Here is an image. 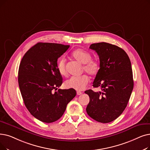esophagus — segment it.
<instances>
[{
	"instance_id": "1",
	"label": "esophagus",
	"mask_w": 150,
	"mask_h": 150,
	"mask_svg": "<svg viewBox=\"0 0 150 150\" xmlns=\"http://www.w3.org/2000/svg\"><path fill=\"white\" fill-rule=\"evenodd\" d=\"M76 94H77V95L80 96V95L82 94H83V93H82V92H80V91H77V92H76Z\"/></svg>"
}]
</instances>
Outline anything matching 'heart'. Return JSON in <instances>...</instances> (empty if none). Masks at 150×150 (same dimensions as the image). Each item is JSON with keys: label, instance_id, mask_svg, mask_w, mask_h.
Returning a JSON list of instances; mask_svg holds the SVG:
<instances>
[{"label": "heart", "instance_id": "obj_1", "mask_svg": "<svg viewBox=\"0 0 150 150\" xmlns=\"http://www.w3.org/2000/svg\"><path fill=\"white\" fill-rule=\"evenodd\" d=\"M74 59L83 64V71L91 76H95L99 74L100 70V62L95 59H92V56L89 52L81 49H77L74 51L71 54ZM57 69L60 75H67L66 69V61L64 58H61L58 61ZM89 81L88 76L82 75L79 77H71L65 82V86L67 88L74 89L76 91L83 90L86 87Z\"/></svg>", "mask_w": 150, "mask_h": 150}]
</instances>
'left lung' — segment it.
Listing matches in <instances>:
<instances>
[{
	"instance_id": "obj_1",
	"label": "left lung",
	"mask_w": 150,
	"mask_h": 150,
	"mask_svg": "<svg viewBox=\"0 0 150 150\" xmlns=\"http://www.w3.org/2000/svg\"><path fill=\"white\" fill-rule=\"evenodd\" d=\"M99 57L100 70L93 82L101 91H86L89 96L88 115L94 120L108 123L116 120L126 108L134 88L131 62L125 50L116 45L100 42L91 44Z\"/></svg>"
}]
</instances>
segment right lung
I'll list each match as a JSON object with an SVG mask.
<instances>
[{"mask_svg": "<svg viewBox=\"0 0 150 150\" xmlns=\"http://www.w3.org/2000/svg\"><path fill=\"white\" fill-rule=\"evenodd\" d=\"M70 45L37 43L24 55L18 71V84L24 103L30 114L50 123L63 115L75 97L74 89H60L62 77L57 69V59Z\"/></svg>", "mask_w": 150, "mask_h": 150, "instance_id": "1", "label": "right lung"}]
</instances>
